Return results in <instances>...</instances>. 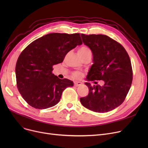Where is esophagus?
Returning <instances> with one entry per match:
<instances>
[{
  "instance_id": "obj_1",
  "label": "esophagus",
  "mask_w": 148,
  "mask_h": 148,
  "mask_svg": "<svg viewBox=\"0 0 148 148\" xmlns=\"http://www.w3.org/2000/svg\"><path fill=\"white\" fill-rule=\"evenodd\" d=\"M82 83L80 82H74V86L75 87H78L79 86H80V85H82Z\"/></svg>"
}]
</instances>
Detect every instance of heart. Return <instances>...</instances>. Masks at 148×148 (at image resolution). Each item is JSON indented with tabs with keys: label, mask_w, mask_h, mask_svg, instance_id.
<instances>
[{
	"label": "heart",
	"mask_w": 148,
	"mask_h": 148,
	"mask_svg": "<svg viewBox=\"0 0 148 148\" xmlns=\"http://www.w3.org/2000/svg\"><path fill=\"white\" fill-rule=\"evenodd\" d=\"M77 53H78L79 56H80V58L82 57H84L85 56L89 55V54H90V55L92 54L91 50H90V49L89 47H86V46L81 47H80L78 51H77ZM73 75L74 77H75V78H79V77H80L81 74L78 72H75V73H73Z\"/></svg>",
	"instance_id": "obj_1"
}]
</instances>
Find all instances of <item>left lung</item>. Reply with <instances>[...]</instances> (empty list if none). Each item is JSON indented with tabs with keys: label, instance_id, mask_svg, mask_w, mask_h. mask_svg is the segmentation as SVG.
I'll use <instances>...</instances> for the list:
<instances>
[{
	"label": "left lung",
	"instance_id": "left-lung-1",
	"mask_svg": "<svg viewBox=\"0 0 148 148\" xmlns=\"http://www.w3.org/2000/svg\"><path fill=\"white\" fill-rule=\"evenodd\" d=\"M84 45L90 48L94 64L87 80H103L104 86L86 82L88 95L80 98L82 104L98 113L111 111L125 100L133 80V70L128 54L123 47L104 35L81 34Z\"/></svg>",
	"mask_w": 148,
	"mask_h": 148
}]
</instances>
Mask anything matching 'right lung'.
Returning <instances> with one entry per match:
<instances>
[{
  "label": "right lung",
  "mask_w": 148,
  "mask_h": 148,
  "mask_svg": "<svg viewBox=\"0 0 148 148\" xmlns=\"http://www.w3.org/2000/svg\"><path fill=\"white\" fill-rule=\"evenodd\" d=\"M82 44L79 34L52 33L31 42L19 56L15 66L17 86L27 103L38 109L57 104L63 91L73 82L52 73L53 66Z\"/></svg>",
  "instance_id": "right-lung-1"
}]
</instances>
